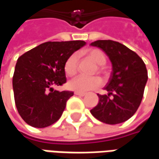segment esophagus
Segmentation results:
<instances>
[{"label":"esophagus","instance_id":"obj_1","mask_svg":"<svg viewBox=\"0 0 159 159\" xmlns=\"http://www.w3.org/2000/svg\"><path fill=\"white\" fill-rule=\"evenodd\" d=\"M75 94H76V95H78V96H84V95H85V94H86V93H82V92H75Z\"/></svg>","mask_w":159,"mask_h":159}]
</instances>
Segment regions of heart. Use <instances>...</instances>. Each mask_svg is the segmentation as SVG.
Wrapping results in <instances>:
<instances>
[{
    "instance_id": "heart-1",
    "label": "heart",
    "mask_w": 159,
    "mask_h": 159,
    "mask_svg": "<svg viewBox=\"0 0 159 159\" xmlns=\"http://www.w3.org/2000/svg\"><path fill=\"white\" fill-rule=\"evenodd\" d=\"M85 53L91 60H93V62L99 66H102L107 62L106 54L100 49H89L86 51ZM77 67H78V55L76 53H72L67 58L65 63L64 66L65 72L68 76H73L74 75H76ZM98 70L100 71H102V67L98 66ZM100 84H101V80L99 77L96 76L86 77V76H78L70 81L68 87L70 89L83 93L89 90L95 89L98 87L100 86Z\"/></svg>"
}]
</instances>
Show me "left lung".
<instances>
[{"label": "left lung", "mask_w": 159, "mask_h": 159, "mask_svg": "<svg viewBox=\"0 0 159 159\" xmlns=\"http://www.w3.org/2000/svg\"><path fill=\"white\" fill-rule=\"evenodd\" d=\"M109 57L112 72L104 89L98 94L99 103L90 111L96 119L107 124L125 122L136 112L143 98L147 70L140 56L122 43L111 40H98L91 43Z\"/></svg>", "instance_id": "left-lung-1"}]
</instances>
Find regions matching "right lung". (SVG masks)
Returning a JSON list of instances; mask_svg holds the SVG:
<instances>
[{"mask_svg":"<svg viewBox=\"0 0 159 159\" xmlns=\"http://www.w3.org/2000/svg\"><path fill=\"white\" fill-rule=\"evenodd\" d=\"M85 44L84 41L47 42L18 59L12 88L17 110L26 123L46 128L61 117L74 93L59 92L52 87L66 83V59Z\"/></svg>","mask_w":159,"mask_h":159,"instance_id":"obj_1","label":"right lung"}]
</instances>
